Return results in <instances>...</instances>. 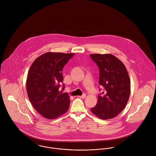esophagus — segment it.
Wrapping results in <instances>:
<instances>
[{"mask_svg":"<svg viewBox=\"0 0 156 156\" xmlns=\"http://www.w3.org/2000/svg\"><path fill=\"white\" fill-rule=\"evenodd\" d=\"M86 97V94H83L82 95L78 96V97L80 98H84Z\"/></svg>","mask_w":156,"mask_h":156,"instance_id":"1","label":"esophagus"}]
</instances>
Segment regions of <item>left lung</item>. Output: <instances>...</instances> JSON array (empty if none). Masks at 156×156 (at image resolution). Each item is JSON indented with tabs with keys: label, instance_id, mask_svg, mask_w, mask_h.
Listing matches in <instances>:
<instances>
[{
	"label": "left lung",
	"instance_id": "left-lung-1",
	"mask_svg": "<svg viewBox=\"0 0 156 156\" xmlns=\"http://www.w3.org/2000/svg\"><path fill=\"white\" fill-rule=\"evenodd\" d=\"M99 67V84L104 87L91 112L100 119L117 116L125 108L130 95V80L124 64L111 54H91Z\"/></svg>",
	"mask_w": 156,
	"mask_h": 156
}]
</instances>
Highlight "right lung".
<instances>
[{
    "label": "right lung",
    "mask_w": 156,
    "mask_h": 156,
    "mask_svg": "<svg viewBox=\"0 0 156 156\" xmlns=\"http://www.w3.org/2000/svg\"><path fill=\"white\" fill-rule=\"evenodd\" d=\"M74 55L45 53L34 61L28 70V98L37 112L46 119H56L69 109V96L67 93L60 94L59 88L63 81L62 69Z\"/></svg>",
    "instance_id": "add662e5"
}]
</instances>
